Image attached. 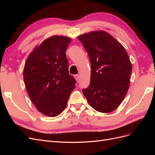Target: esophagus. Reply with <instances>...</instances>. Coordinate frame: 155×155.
Returning <instances> with one entry per match:
<instances>
[{"mask_svg": "<svg viewBox=\"0 0 155 155\" xmlns=\"http://www.w3.org/2000/svg\"><path fill=\"white\" fill-rule=\"evenodd\" d=\"M74 78L76 79V80L77 81H78L79 79V75H78V74L74 75Z\"/></svg>", "mask_w": 155, "mask_h": 155, "instance_id": "34e87169", "label": "esophagus"}]
</instances>
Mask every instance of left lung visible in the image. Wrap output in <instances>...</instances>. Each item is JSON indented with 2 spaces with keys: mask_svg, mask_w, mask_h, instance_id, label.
<instances>
[{
  "mask_svg": "<svg viewBox=\"0 0 155 155\" xmlns=\"http://www.w3.org/2000/svg\"><path fill=\"white\" fill-rule=\"evenodd\" d=\"M91 63L90 85L82 91L96 110L108 113L119 107L128 91L131 64L127 51L107 31H94L78 36Z\"/></svg>",
  "mask_w": 155,
  "mask_h": 155,
  "instance_id": "left-lung-1",
  "label": "left lung"
}]
</instances>
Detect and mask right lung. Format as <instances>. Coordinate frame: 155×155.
Wrapping results in <instances>:
<instances>
[{
  "label": "right lung",
  "instance_id": "1",
  "mask_svg": "<svg viewBox=\"0 0 155 155\" xmlns=\"http://www.w3.org/2000/svg\"><path fill=\"white\" fill-rule=\"evenodd\" d=\"M71 39L54 35L37 46L28 57L23 77L28 94L41 113L60 114L67 106L76 79L68 73L66 50Z\"/></svg>",
  "mask_w": 155,
  "mask_h": 155
}]
</instances>
